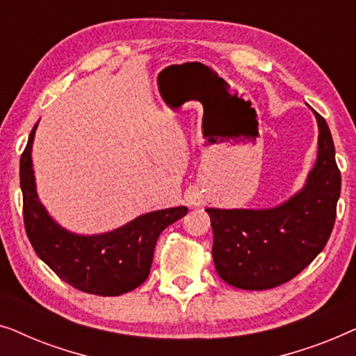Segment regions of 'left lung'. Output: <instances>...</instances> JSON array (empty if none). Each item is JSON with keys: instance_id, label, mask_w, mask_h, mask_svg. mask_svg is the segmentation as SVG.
Segmentation results:
<instances>
[{"instance_id": "obj_1", "label": "left lung", "mask_w": 356, "mask_h": 356, "mask_svg": "<svg viewBox=\"0 0 356 356\" xmlns=\"http://www.w3.org/2000/svg\"><path fill=\"white\" fill-rule=\"evenodd\" d=\"M319 150L303 191L267 211L206 209L217 274L243 290H267L300 274L324 250L340 196V170L325 120L316 113Z\"/></svg>"}]
</instances>
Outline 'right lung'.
<instances>
[{
    "label": "right lung",
    "mask_w": 356,
    "mask_h": 356,
    "mask_svg": "<svg viewBox=\"0 0 356 356\" xmlns=\"http://www.w3.org/2000/svg\"><path fill=\"white\" fill-rule=\"evenodd\" d=\"M35 129L37 124L21 155L24 227L33 251L61 280L86 293L116 296L138 289L149 277L159 235L186 216L188 209L144 213L104 235L81 236L66 232L37 197L31 157Z\"/></svg>",
    "instance_id": "right-lung-1"
}]
</instances>
